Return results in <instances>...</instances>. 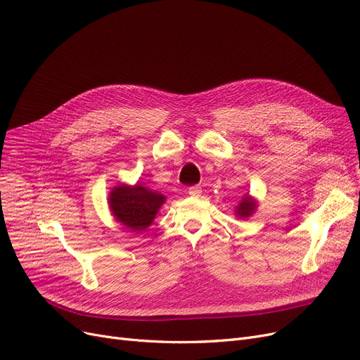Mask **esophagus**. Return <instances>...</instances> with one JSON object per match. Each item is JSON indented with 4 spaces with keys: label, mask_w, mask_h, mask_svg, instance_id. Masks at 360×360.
Masks as SVG:
<instances>
[{
    "label": "esophagus",
    "mask_w": 360,
    "mask_h": 360,
    "mask_svg": "<svg viewBox=\"0 0 360 360\" xmlns=\"http://www.w3.org/2000/svg\"><path fill=\"white\" fill-rule=\"evenodd\" d=\"M188 194L193 195V197H200L201 188H200V186H191V188L188 190Z\"/></svg>",
    "instance_id": "1"
}]
</instances>
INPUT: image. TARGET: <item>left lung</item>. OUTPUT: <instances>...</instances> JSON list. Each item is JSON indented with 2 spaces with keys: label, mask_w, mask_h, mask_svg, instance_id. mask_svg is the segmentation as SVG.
<instances>
[{
  "label": "left lung",
  "mask_w": 360,
  "mask_h": 360,
  "mask_svg": "<svg viewBox=\"0 0 360 360\" xmlns=\"http://www.w3.org/2000/svg\"><path fill=\"white\" fill-rule=\"evenodd\" d=\"M257 207H259V201L255 197L250 195L248 193H245L241 197L238 205L236 206V216L244 221V219H248L250 216H253L256 213Z\"/></svg>",
  "instance_id": "1"
}]
</instances>
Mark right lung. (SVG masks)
Wrapping results in <instances>:
<instances>
[{
  "label": "right lung",
  "instance_id": "1",
  "mask_svg": "<svg viewBox=\"0 0 360 360\" xmlns=\"http://www.w3.org/2000/svg\"><path fill=\"white\" fill-rule=\"evenodd\" d=\"M108 209L113 217L132 232H146L155 214L165 205L166 197L153 191L141 182L135 185L119 184L108 193Z\"/></svg>",
  "mask_w": 360,
  "mask_h": 360
}]
</instances>
